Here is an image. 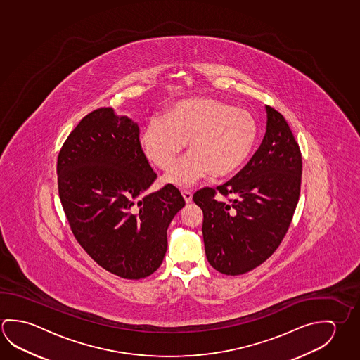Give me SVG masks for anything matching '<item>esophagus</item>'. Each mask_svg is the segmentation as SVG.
<instances>
[{
    "label": "esophagus",
    "mask_w": 360,
    "mask_h": 360,
    "mask_svg": "<svg viewBox=\"0 0 360 360\" xmlns=\"http://www.w3.org/2000/svg\"><path fill=\"white\" fill-rule=\"evenodd\" d=\"M182 195L187 203L192 202V192L188 191V189H182Z\"/></svg>",
    "instance_id": "esophagus-1"
}]
</instances>
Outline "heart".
Returning a JSON list of instances; mask_svg holds the SVG:
<instances>
[{
    "label": "heart",
    "instance_id": "b5f03b06",
    "mask_svg": "<svg viewBox=\"0 0 360 360\" xmlns=\"http://www.w3.org/2000/svg\"><path fill=\"white\" fill-rule=\"evenodd\" d=\"M252 114L211 98L179 101L154 117L143 131L144 153L160 169L169 168L189 141L190 152L167 172L165 181L191 187L211 173L221 177L246 160L256 139Z\"/></svg>",
    "mask_w": 360,
    "mask_h": 360
}]
</instances>
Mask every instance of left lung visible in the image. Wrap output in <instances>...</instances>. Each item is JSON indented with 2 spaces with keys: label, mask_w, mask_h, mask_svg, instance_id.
<instances>
[{
  "label": "left lung",
  "mask_w": 360,
  "mask_h": 360,
  "mask_svg": "<svg viewBox=\"0 0 360 360\" xmlns=\"http://www.w3.org/2000/svg\"><path fill=\"white\" fill-rule=\"evenodd\" d=\"M266 112L265 136L248 165L229 182L193 195L203 211L207 259L224 275L264 264L283 242L299 202L300 147L283 114L270 105Z\"/></svg>",
  "instance_id": "8db88e82"
}]
</instances>
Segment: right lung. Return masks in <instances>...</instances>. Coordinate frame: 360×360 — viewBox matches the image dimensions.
<instances>
[{
	"label": "right lung",
	"instance_id": "obj_1",
	"mask_svg": "<svg viewBox=\"0 0 360 360\" xmlns=\"http://www.w3.org/2000/svg\"><path fill=\"white\" fill-rule=\"evenodd\" d=\"M58 188L71 231L98 265L139 280L165 259L167 229L184 207L181 192L157 179L143 152L139 127L112 108L85 115L58 155Z\"/></svg>",
	"mask_w": 360,
	"mask_h": 360
}]
</instances>
